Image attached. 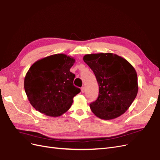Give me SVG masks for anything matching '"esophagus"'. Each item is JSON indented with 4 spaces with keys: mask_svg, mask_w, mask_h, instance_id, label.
Returning <instances> with one entry per match:
<instances>
[{
    "mask_svg": "<svg viewBox=\"0 0 160 160\" xmlns=\"http://www.w3.org/2000/svg\"><path fill=\"white\" fill-rule=\"evenodd\" d=\"M85 87L84 86H82V88H81V91H82V93H84V92H85Z\"/></svg>",
    "mask_w": 160,
    "mask_h": 160,
    "instance_id": "34e87169",
    "label": "esophagus"
}]
</instances>
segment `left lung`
I'll list each match as a JSON object with an SVG mask.
<instances>
[{
    "mask_svg": "<svg viewBox=\"0 0 160 160\" xmlns=\"http://www.w3.org/2000/svg\"><path fill=\"white\" fill-rule=\"evenodd\" d=\"M83 60L93 71L99 86L98 98L90 104L92 112L103 120L114 119L125 113L138 91L134 68L112 53L86 54Z\"/></svg>",
    "mask_w": 160,
    "mask_h": 160,
    "instance_id": "left-lung-1",
    "label": "left lung"
}]
</instances>
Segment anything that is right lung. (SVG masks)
<instances>
[{"label": "right lung", "instance_id": "1", "mask_svg": "<svg viewBox=\"0 0 160 160\" xmlns=\"http://www.w3.org/2000/svg\"><path fill=\"white\" fill-rule=\"evenodd\" d=\"M75 59L64 54L51 55L34 62L24 78L28 99L37 111L58 117L69 110L80 92L74 86L75 74L70 69Z\"/></svg>", "mask_w": 160, "mask_h": 160}]
</instances>
